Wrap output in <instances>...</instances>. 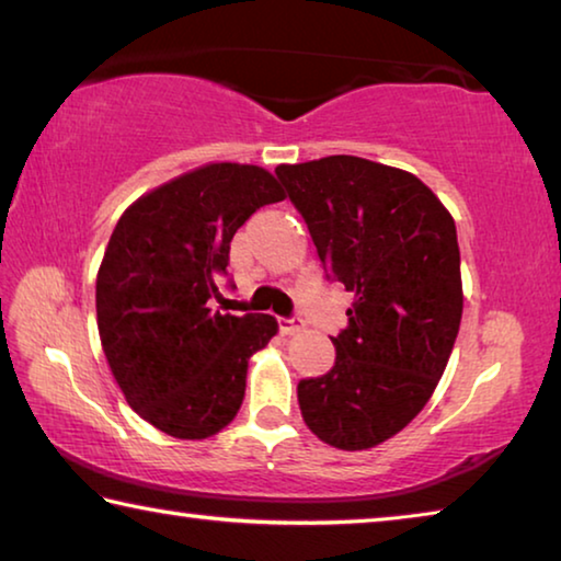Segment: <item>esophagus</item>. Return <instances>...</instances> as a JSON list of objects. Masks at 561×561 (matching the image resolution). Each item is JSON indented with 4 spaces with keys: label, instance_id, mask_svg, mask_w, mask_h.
Listing matches in <instances>:
<instances>
[{
    "label": "esophagus",
    "instance_id": "1",
    "mask_svg": "<svg viewBox=\"0 0 561 561\" xmlns=\"http://www.w3.org/2000/svg\"><path fill=\"white\" fill-rule=\"evenodd\" d=\"M277 324H279L282 334H295L301 329V319L299 317H279Z\"/></svg>",
    "mask_w": 561,
    "mask_h": 561
}]
</instances>
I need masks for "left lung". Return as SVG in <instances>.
I'll return each mask as SVG.
<instances>
[{
    "label": "left lung",
    "mask_w": 561,
    "mask_h": 561,
    "mask_svg": "<svg viewBox=\"0 0 561 561\" xmlns=\"http://www.w3.org/2000/svg\"><path fill=\"white\" fill-rule=\"evenodd\" d=\"M317 247L327 279L354 291L332 336L334 367L297 385L309 430L357 451L422 412L461 322L455 219L402 169L334 154L274 169Z\"/></svg>",
    "instance_id": "obj_1"
}]
</instances>
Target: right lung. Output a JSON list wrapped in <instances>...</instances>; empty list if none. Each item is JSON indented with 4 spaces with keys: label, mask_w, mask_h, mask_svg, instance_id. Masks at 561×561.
Segmentation results:
<instances>
[{
    "label": "right lung",
    "mask_w": 561,
    "mask_h": 561,
    "mask_svg": "<svg viewBox=\"0 0 561 561\" xmlns=\"http://www.w3.org/2000/svg\"><path fill=\"white\" fill-rule=\"evenodd\" d=\"M254 164H207L157 186L119 217L96 274V327L129 407L176 439H207L234 420L247 364L277 334L270 314H221L217 277L229 242L282 202Z\"/></svg>",
    "instance_id": "obj_1"
}]
</instances>
